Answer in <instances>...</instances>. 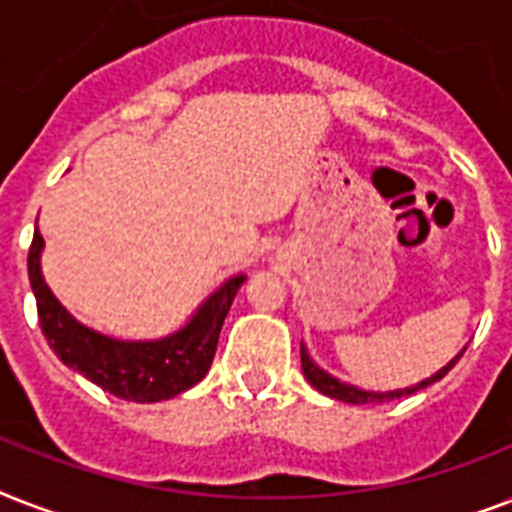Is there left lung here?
Segmentation results:
<instances>
[{"label":"left lung","instance_id":"left-lung-1","mask_svg":"<svg viewBox=\"0 0 512 512\" xmlns=\"http://www.w3.org/2000/svg\"><path fill=\"white\" fill-rule=\"evenodd\" d=\"M465 353V348L457 353V356L449 361L446 366H441L436 374H430V377H425V380H420L417 385H409V388H396V390H364V388H356V385H350V382H342L337 380V377H332L329 372H324L316 361L311 358V353H308V348H305L303 342H300V361H303V374L305 380L311 382L313 388L319 390V393H324V396L329 398H337V401H345V404H382V401H390V398H404V396H412V393H417V390L428 388V385H433V382L444 380L446 372L452 369L457 361H460V356Z\"/></svg>","mask_w":512,"mask_h":512}]
</instances>
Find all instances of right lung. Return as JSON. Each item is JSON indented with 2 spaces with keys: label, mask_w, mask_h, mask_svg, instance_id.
I'll return each instance as SVG.
<instances>
[{
  "label": "right lung",
  "mask_w": 512,
  "mask_h": 512,
  "mask_svg": "<svg viewBox=\"0 0 512 512\" xmlns=\"http://www.w3.org/2000/svg\"><path fill=\"white\" fill-rule=\"evenodd\" d=\"M42 249L44 239L36 228L28 249V279L47 345L63 364L108 393L138 404L167 401L204 380L233 297L247 281L244 273L225 279L193 311L191 319L170 335L154 340H122L87 327L60 305L44 281Z\"/></svg>",
  "instance_id": "1"
}]
</instances>
